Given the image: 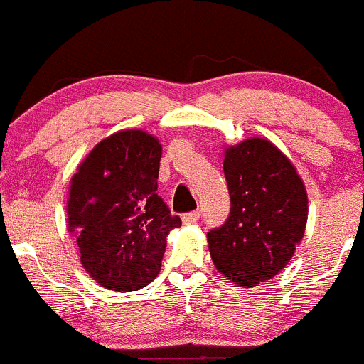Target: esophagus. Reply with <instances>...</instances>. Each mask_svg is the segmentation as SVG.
Listing matches in <instances>:
<instances>
[{
	"label": "esophagus",
	"instance_id": "1",
	"mask_svg": "<svg viewBox=\"0 0 364 364\" xmlns=\"http://www.w3.org/2000/svg\"><path fill=\"white\" fill-rule=\"evenodd\" d=\"M201 212L200 210H194V212H187V214L182 215V221L186 223V225H191V223L198 221V218H200Z\"/></svg>",
	"mask_w": 364,
	"mask_h": 364
}]
</instances>
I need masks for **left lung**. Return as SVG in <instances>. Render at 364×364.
<instances>
[{
  "label": "left lung",
  "mask_w": 364,
  "mask_h": 364,
  "mask_svg": "<svg viewBox=\"0 0 364 364\" xmlns=\"http://www.w3.org/2000/svg\"><path fill=\"white\" fill-rule=\"evenodd\" d=\"M232 207L207 233L215 269L251 289L278 274L296 253L308 219V194L289 157L269 139L250 138L225 150Z\"/></svg>",
  "instance_id": "left-lung-1"
}]
</instances>
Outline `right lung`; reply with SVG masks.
<instances>
[{
  "instance_id": "add662e5",
  "label": "right lung",
  "mask_w": 364,
  "mask_h": 364,
  "mask_svg": "<svg viewBox=\"0 0 364 364\" xmlns=\"http://www.w3.org/2000/svg\"><path fill=\"white\" fill-rule=\"evenodd\" d=\"M161 154L156 136L125 129L97 143L72 177L68 232L104 289L134 292L152 283L168 233L182 225L157 194Z\"/></svg>"
}]
</instances>
